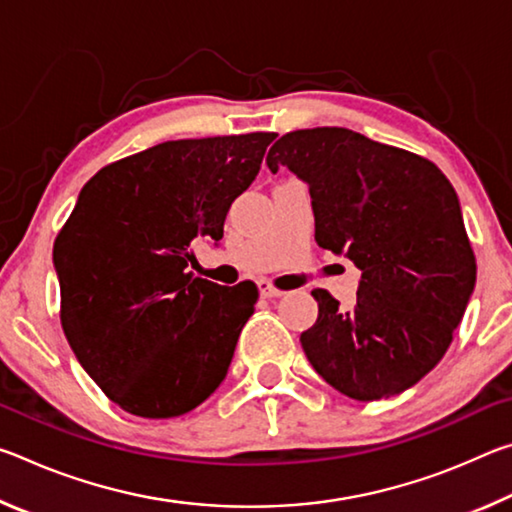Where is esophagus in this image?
Segmentation results:
<instances>
[{"instance_id":"34e87169","label":"esophagus","mask_w":512,"mask_h":512,"mask_svg":"<svg viewBox=\"0 0 512 512\" xmlns=\"http://www.w3.org/2000/svg\"><path fill=\"white\" fill-rule=\"evenodd\" d=\"M257 289H259V296H262V298H277V296H282V291L275 289L273 284L268 282V280H259V282H257Z\"/></svg>"}]
</instances>
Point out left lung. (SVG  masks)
I'll return each instance as SVG.
<instances>
[{"label": "left lung", "instance_id": "obj_1", "mask_svg": "<svg viewBox=\"0 0 512 512\" xmlns=\"http://www.w3.org/2000/svg\"><path fill=\"white\" fill-rule=\"evenodd\" d=\"M307 183L316 244L361 271L357 302L323 289L300 334L314 370L359 402L400 395L436 368L474 291L461 203L436 164L350 128L282 135L266 155Z\"/></svg>", "mask_w": 512, "mask_h": 512}]
</instances>
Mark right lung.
Wrapping results in <instances>:
<instances>
[{"label":"right lung","instance_id":"1","mask_svg":"<svg viewBox=\"0 0 512 512\" xmlns=\"http://www.w3.org/2000/svg\"><path fill=\"white\" fill-rule=\"evenodd\" d=\"M275 133L176 140L85 183L54 244L60 323L83 370L121 409L176 418L228 375L257 289L187 271L196 239L223 237Z\"/></svg>","mask_w":512,"mask_h":512}]
</instances>
